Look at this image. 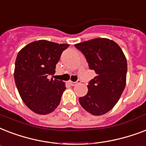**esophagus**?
Returning <instances> with one entry per match:
<instances>
[{
  "instance_id": "1",
  "label": "esophagus",
  "mask_w": 146,
  "mask_h": 146,
  "mask_svg": "<svg viewBox=\"0 0 146 146\" xmlns=\"http://www.w3.org/2000/svg\"><path fill=\"white\" fill-rule=\"evenodd\" d=\"M68 83H69V84H71L72 86H75L76 84H78L80 83V81H75V82H74V81H68Z\"/></svg>"
}]
</instances>
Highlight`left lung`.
Returning a JSON list of instances; mask_svg holds the SVG:
<instances>
[{"mask_svg": "<svg viewBox=\"0 0 146 146\" xmlns=\"http://www.w3.org/2000/svg\"><path fill=\"white\" fill-rule=\"evenodd\" d=\"M85 56L89 68L97 74L88 85V91L79 98L81 107L100 116L113 108L126 83L127 62L119 45L107 38H97L75 44Z\"/></svg>", "mask_w": 146, "mask_h": 146, "instance_id": "obj_1", "label": "left lung"}]
</instances>
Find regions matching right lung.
Wrapping results in <instances>:
<instances>
[{"instance_id": "1", "label": "right lung", "mask_w": 146, "mask_h": 146, "mask_svg": "<svg viewBox=\"0 0 146 146\" xmlns=\"http://www.w3.org/2000/svg\"><path fill=\"white\" fill-rule=\"evenodd\" d=\"M69 46L48 40H37L24 46L15 62L14 80L24 104L33 112L46 115L59 105L65 83L48 79L55 72L62 53Z\"/></svg>"}]
</instances>
